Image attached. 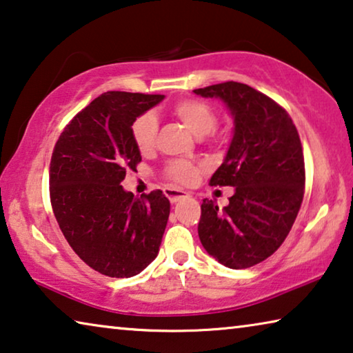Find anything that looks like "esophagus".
<instances>
[{
    "instance_id": "esophagus-1",
    "label": "esophagus",
    "mask_w": 353,
    "mask_h": 353,
    "mask_svg": "<svg viewBox=\"0 0 353 353\" xmlns=\"http://www.w3.org/2000/svg\"><path fill=\"white\" fill-rule=\"evenodd\" d=\"M164 194L167 195V199H169L172 203H176V202H180V200L188 197V192L180 191V189H173V188H165Z\"/></svg>"
}]
</instances>
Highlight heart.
<instances>
[{
	"label": "heart",
	"instance_id": "1",
	"mask_svg": "<svg viewBox=\"0 0 353 353\" xmlns=\"http://www.w3.org/2000/svg\"><path fill=\"white\" fill-rule=\"evenodd\" d=\"M172 110L175 113V117H178V120H181L184 126L197 137H203V135L210 134L216 128V123H218V117H216L213 108L207 102L199 99L178 101L172 107ZM156 134H158V121L151 113H145V115L139 117L132 124L134 142L142 153H148L153 148ZM165 175L176 183L191 184L199 175V165L188 161H173L167 165Z\"/></svg>",
	"mask_w": 353,
	"mask_h": 353
}]
</instances>
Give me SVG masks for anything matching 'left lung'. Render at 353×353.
Returning <instances> with one entry per match:
<instances>
[{"instance_id": "8db88e82", "label": "left lung", "mask_w": 353, "mask_h": 353, "mask_svg": "<svg viewBox=\"0 0 353 353\" xmlns=\"http://www.w3.org/2000/svg\"><path fill=\"white\" fill-rule=\"evenodd\" d=\"M218 97L233 118L227 154L211 186L235 188L229 205L205 199L199 238L211 257L233 270L254 267L283 245L305 194L300 135L283 107L249 85L225 82L194 90Z\"/></svg>"}]
</instances>
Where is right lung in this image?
<instances>
[{
  "label": "right lung",
  "mask_w": 353,
  "mask_h": 353,
  "mask_svg": "<svg viewBox=\"0 0 353 353\" xmlns=\"http://www.w3.org/2000/svg\"><path fill=\"white\" fill-rule=\"evenodd\" d=\"M162 94L107 91L64 128L50 161V200L64 238L83 262L131 278L159 252L170 202L162 191L134 197L121 181L142 156L132 124Z\"/></svg>",
  "instance_id": "right-lung-1"
}]
</instances>
